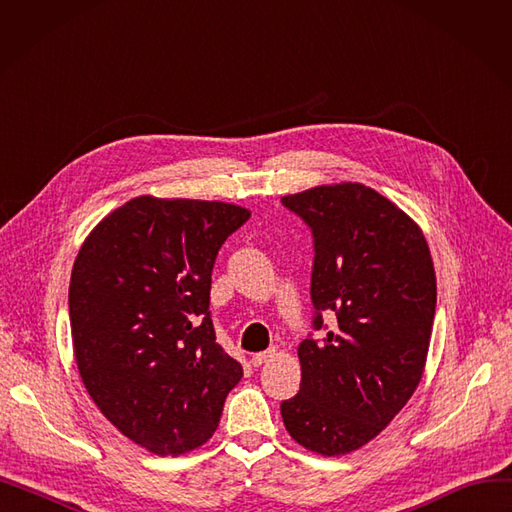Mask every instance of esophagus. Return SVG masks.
Returning a JSON list of instances; mask_svg holds the SVG:
<instances>
[{
    "mask_svg": "<svg viewBox=\"0 0 512 512\" xmlns=\"http://www.w3.org/2000/svg\"><path fill=\"white\" fill-rule=\"evenodd\" d=\"M276 357H278V348H267L265 353H257V355H253L251 363H253V367H261L263 363H270V361H274Z\"/></svg>",
    "mask_w": 512,
    "mask_h": 512,
    "instance_id": "1",
    "label": "esophagus"
}]
</instances>
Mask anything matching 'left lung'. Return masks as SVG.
Returning <instances> with one entry per match:
<instances>
[{
    "instance_id": "8db88e82",
    "label": "left lung",
    "mask_w": 512,
    "mask_h": 512,
    "mask_svg": "<svg viewBox=\"0 0 512 512\" xmlns=\"http://www.w3.org/2000/svg\"><path fill=\"white\" fill-rule=\"evenodd\" d=\"M311 226V299L336 313L324 342L299 344L301 390L282 402L294 442L321 456L359 450L417 390L436 315V272L417 222L361 182L282 197Z\"/></svg>"
}]
</instances>
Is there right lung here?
<instances>
[{"mask_svg": "<svg viewBox=\"0 0 512 512\" xmlns=\"http://www.w3.org/2000/svg\"><path fill=\"white\" fill-rule=\"evenodd\" d=\"M249 215L141 195L107 213L76 255L68 309L80 380L105 419L153 454L205 444L242 378L215 342L209 290L220 247Z\"/></svg>", "mask_w": 512, "mask_h": 512, "instance_id": "add662e5", "label": "right lung"}]
</instances>
